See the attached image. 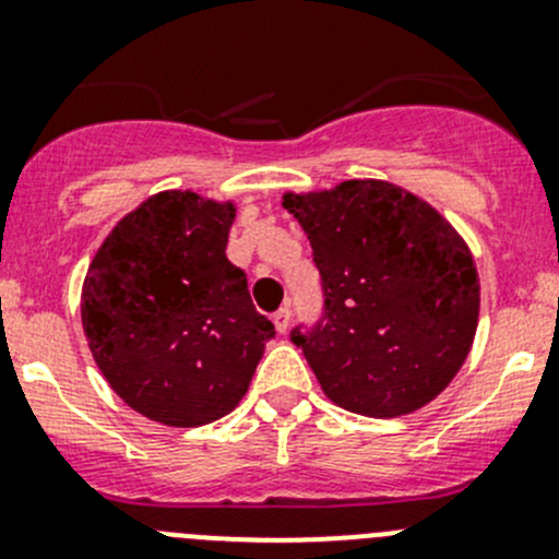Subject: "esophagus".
Returning a JSON list of instances; mask_svg holds the SVG:
<instances>
[{
    "mask_svg": "<svg viewBox=\"0 0 559 559\" xmlns=\"http://www.w3.org/2000/svg\"><path fill=\"white\" fill-rule=\"evenodd\" d=\"M289 321H292L289 308H281V311L273 313V324H275V330L281 332V335H284V332L289 330Z\"/></svg>",
    "mask_w": 559,
    "mask_h": 559,
    "instance_id": "1",
    "label": "esophagus"
}]
</instances>
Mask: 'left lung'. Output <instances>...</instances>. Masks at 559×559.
Masks as SVG:
<instances>
[{
	"label": "left lung",
	"instance_id": "1",
	"mask_svg": "<svg viewBox=\"0 0 559 559\" xmlns=\"http://www.w3.org/2000/svg\"><path fill=\"white\" fill-rule=\"evenodd\" d=\"M324 289L313 330H292L326 397L352 414L394 419L436 400L467 359L478 324V273L460 233L389 180L286 191Z\"/></svg>",
	"mask_w": 559,
	"mask_h": 559
}]
</instances>
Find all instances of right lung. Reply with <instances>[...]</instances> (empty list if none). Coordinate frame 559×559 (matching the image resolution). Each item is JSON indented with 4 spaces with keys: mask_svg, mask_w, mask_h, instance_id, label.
I'll return each instance as SVG.
<instances>
[{
    "mask_svg": "<svg viewBox=\"0 0 559 559\" xmlns=\"http://www.w3.org/2000/svg\"><path fill=\"white\" fill-rule=\"evenodd\" d=\"M233 202L159 191L107 235L88 264L81 319L112 392L148 419L200 427L243 400L275 337L227 259Z\"/></svg>",
    "mask_w": 559,
    "mask_h": 559,
    "instance_id": "obj_1",
    "label": "right lung"
}]
</instances>
